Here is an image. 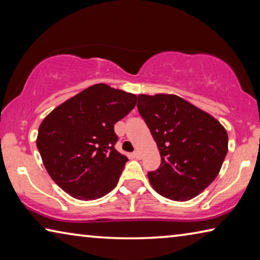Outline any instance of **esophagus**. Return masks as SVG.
Wrapping results in <instances>:
<instances>
[{"label":"esophagus","mask_w":260,"mask_h":260,"mask_svg":"<svg viewBox=\"0 0 260 260\" xmlns=\"http://www.w3.org/2000/svg\"><path fill=\"white\" fill-rule=\"evenodd\" d=\"M133 156H134V158H136V159H141V158H142V155H141V152L138 150L133 152Z\"/></svg>","instance_id":"1"}]
</instances>
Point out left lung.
<instances>
[{
    "instance_id": "left-lung-1",
    "label": "left lung",
    "mask_w": 260,
    "mask_h": 260,
    "mask_svg": "<svg viewBox=\"0 0 260 260\" xmlns=\"http://www.w3.org/2000/svg\"><path fill=\"white\" fill-rule=\"evenodd\" d=\"M138 110L156 141L161 162L148 178L166 199L186 202L214 181L228 151L220 122L173 94L138 96Z\"/></svg>"
}]
</instances>
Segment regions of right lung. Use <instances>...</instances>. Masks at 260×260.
<instances>
[{"instance_id":"add662e5","label":"right lung","mask_w":260,"mask_h":260,"mask_svg":"<svg viewBox=\"0 0 260 260\" xmlns=\"http://www.w3.org/2000/svg\"><path fill=\"white\" fill-rule=\"evenodd\" d=\"M135 94L96 83L55 108L39 127L37 147L51 179L70 196L98 200L117 186L127 157L114 149L113 125Z\"/></svg>"}]
</instances>
